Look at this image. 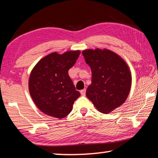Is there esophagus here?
I'll use <instances>...</instances> for the list:
<instances>
[{"mask_svg":"<svg viewBox=\"0 0 158 158\" xmlns=\"http://www.w3.org/2000/svg\"><path fill=\"white\" fill-rule=\"evenodd\" d=\"M85 91H86V89H83V90H80V93H81V94L82 95H85Z\"/></svg>","mask_w":158,"mask_h":158,"instance_id":"obj_1","label":"esophagus"}]
</instances>
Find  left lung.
<instances>
[{"label":"left lung","instance_id":"8db88e82","mask_svg":"<svg viewBox=\"0 0 158 158\" xmlns=\"http://www.w3.org/2000/svg\"><path fill=\"white\" fill-rule=\"evenodd\" d=\"M85 63L92 73L86 97L98 111L107 114L118 107L129 95L132 77L122 58L107 49L83 51Z\"/></svg>","mask_w":158,"mask_h":158}]
</instances>
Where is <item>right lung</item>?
Wrapping results in <instances>:
<instances>
[{
	"label": "right lung",
	"instance_id": "obj_1",
	"mask_svg": "<svg viewBox=\"0 0 158 158\" xmlns=\"http://www.w3.org/2000/svg\"><path fill=\"white\" fill-rule=\"evenodd\" d=\"M79 51L63 54L52 53L39 61L29 78V91L35 104L45 114L63 118L70 113L80 96L68 74L75 64Z\"/></svg>",
	"mask_w": 158,
	"mask_h": 158
}]
</instances>
